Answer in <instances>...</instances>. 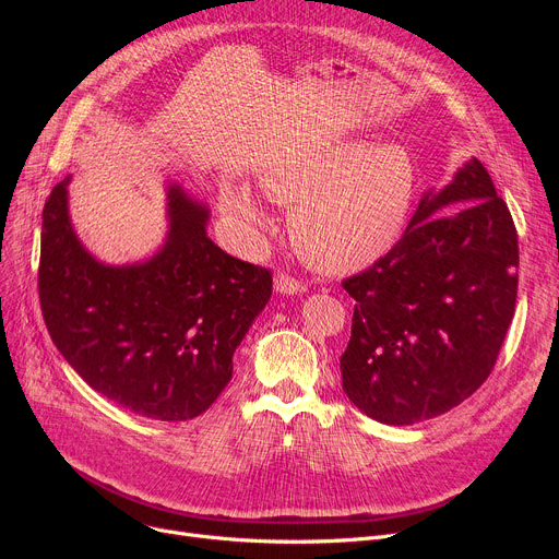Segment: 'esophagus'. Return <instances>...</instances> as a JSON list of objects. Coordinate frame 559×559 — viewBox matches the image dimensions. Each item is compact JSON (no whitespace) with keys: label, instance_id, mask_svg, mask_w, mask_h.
Instances as JSON below:
<instances>
[{"label":"esophagus","instance_id":"1","mask_svg":"<svg viewBox=\"0 0 559 559\" xmlns=\"http://www.w3.org/2000/svg\"><path fill=\"white\" fill-rule=\"evenodd\" d=\"M274 289H276V295H304L308 287H306V283H301L297 278H292L287 274H278L274 278Z\"/></svg>","mask_w":559,"mask_h":559}]
</instances>
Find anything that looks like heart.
<instances>
[{
  "mask_svg": "<svg viewBox=\"0 0 559 559\" xmlns=\"http://www.w3.org/2000/svg\"><path fill=\"white\" fill-rule=\"evenodd\" d=\"M260 190L292 205L289 235L312 264L358 272L403 238L417 199V165L403 146L342 140L264 169ZM222 203L249 230L267 224L247 188L226 190Z\"/></svg>",
  "mask_w": 559,
  "mask_h": 559,
  "instance_id": "obj_1",
  "label": "heart"
}]
</instances>
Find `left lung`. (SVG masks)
Here are the masks:
<instances>
[{"instance_id": "8db88e82", "label": "left lung", "mask_w": 559, "mask_h": 559, "mask_svg": "<svg viewBox=\"0 0 559 559\" xmlns=\"http://www.w3.org/2000/svg\"><path fill=\"white\" fill-rule=\"evenodd\" d=\"M455 202L463 203L455 212L438 213ZM516 283L512 215L472 158L449 186L421 197L388 255L342 283L356 299L340 358L348 401L388 426L460 405L493 369L514 317Z\"/></svg>"}]
</instances>
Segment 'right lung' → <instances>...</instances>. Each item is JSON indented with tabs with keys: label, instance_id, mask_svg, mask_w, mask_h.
<instances>
[{
	"label": "right lung",
	"instance_id": "right-lung-1",
	"mask_svg": "<svg viewBox=\"0 0 559 559\" xmlns=\"http://www.w3.org/2000/svg\"><path fill=\"white\" fill-rule=\"evenodd\" d=\"M70 176L43 211L38 289L51 342L70 367L131 413L186 421L233 376V354L272 297V274L222 251L211 211L167 183V235L140 262L106 264L70 219Z\"/></svg>",
	"mask_w": 559,
	"mask_h": 559
}]
</instances>
